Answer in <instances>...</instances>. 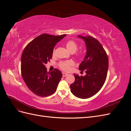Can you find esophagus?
<instances>
[{
    "label": "esophagus",
    "mask_w": 131,
    "mask_h": 131,
    "mask_svg": "<svg viewBox=\"0 0 131 131\" xmlns=\"http://www.w3.org/2000/svg\"><path fill=\"white\" fill-rule=\"evenodd\" d=\"M62 75H63V77H65L67 76V75H68V74L66 73H62Z\"/></svg>",
    "instance_id": "34e87169"
}]
</instances>
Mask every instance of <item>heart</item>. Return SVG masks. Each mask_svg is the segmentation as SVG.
<instances>
[{
	"instance_id": "1",
	"label": "heart",
	"mask_w": 131,
	"mask_h": 131,
	"mask_svg": "<svg viewBox=\"0 0 131 131\" xmlns=\"http://www.w3.org/2000/svg\"><path fill=\"white\" fill-rule=\"evenodd\" d=\"M66 47L70 52H75L78 49V45L76 42L73 40H69L66 42ZM55 50L53 51V54H54ZM74 63L71 60L62 61L59 63V67L60 68L65 72H68L71 69V67L73 66Z\"/></svg>"
}]
</instances>
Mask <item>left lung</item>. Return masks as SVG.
Segmentation results:
<instances>
[{
  "label": "left lung",
  "instance_id": "obj_1",
  "mask_svg": "<svg viewBox=\"0 0 131 131\" xmlns=\"http://www.w3.org/2000/svg\"><path fill=\"white\" fill-rule=\"evenodd\" d=\"M84 40L86 53L79 66L85 76L74 74L75 81L70 85V91L75 96L81 99L89 98L96 94L105 81L109 66L108 58L101 43L91 36L78 35Z\"/></svg>",
  "mask_w": 131,
  "mask_h": 131
}]
</instances>
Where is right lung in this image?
I'll use <instances>...</instances> for the list:
<instances>
[{
  "instance_id": "obj_1",
  "label": "right lung",
  "mask_w": 131,
  "mask_h": 131,
  "mask_svg": "<svg viewBox=\"0 0 131 131\" xmlns=\"http://www.w3.org/2000/svg\"><path fill=\"white\" fill-rule=\"evenodd\" d=\"M42 34L28 44L21 56V74L28 89L40 97L55 92L62 77L61 71L47 72L45 64L52 58L56 43L66 36Z\"/></svg>"
}]
</instances>
